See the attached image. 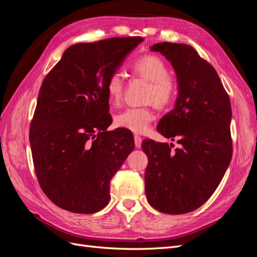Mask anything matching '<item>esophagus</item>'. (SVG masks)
Segmentation results:
<instances>
[{
	"label": "esophagus",
	"mask_w": 257,
	"mask_h": 257,
	"mask_svg": "<svg viewBox=\"0 0 257 257\" xmlns=\"http://www.w3.org/2000/svg\"><path fill=\"white\" fill-rule=\"evenodd\" d=\"M134 142H135V146H136L137 148H141V147H142L143 139H142L141 136H138V135L134 136Z\"/></svg>",
	"instance_id": "1"
}]
</instances>
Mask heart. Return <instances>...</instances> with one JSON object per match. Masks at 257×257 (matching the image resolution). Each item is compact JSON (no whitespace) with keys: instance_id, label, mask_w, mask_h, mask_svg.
<instances>
[{"instance_id":"1","label":"heart","mask_w":257,"mask_h":257,"mask_svg":"<svg viewBox=\"0 0 257 257\" xmlns=\"http://www.w3.org/2000/svg\"><path fill=\"white\" fill-rule=\"evenodd\" d=\"M132 73L138 78L149 81L150 87L146 93V102L153 103L158 108H166L174 102L177 95L176 80L169 75L167 64L160 57L146 54L131 64ZM124 82L120 73H111L106 80V92L109 102L120 103L123 95ZM154 120V113L149 107H131L115 116V124L133 133L143 134Z\"/></svg>"}]
</instances>
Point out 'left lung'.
I'll return each instance as SVG.
<instances>
[{
    "label": "left lung",
    "mask_w": 257,
    "mask_h": 257,
    "mask_svg": "<svg viewBox=\"0 0 257 257\" xmlns=\"http://www.w3.org/2000/svg\"><path fill=\"white\" fill-rule=\"evenodd\" d=\"M170 61L179 85L176 106L158 132L179 147L145 139V174L149 204L163 213L193 211L211 197L232 155L231 108L213 66L192 46L160 43L151 47Z\"/></svg>",
    "instance_id": "left-lung-1"
}]
</instances>
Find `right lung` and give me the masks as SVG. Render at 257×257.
<instances>
[{
    "instance_id": "obj_1",
    "label": "right lung",
    "mask_w": 257,
    "mask_h": 257,
    "mask_svg": "<svg viewBox=\"0 0 257 257\" xmlns=\"http://www.w3.org/2000/svg\"><path fill=\"white\" fill-rule=\"evenodd\" d=\"M143 41L73 45L43 80L29 137L38 183L62 209L89 214L109 203L111 178L135 145L126 128L107 131L106 80Z\"/></svg>"
}]
</instances>
